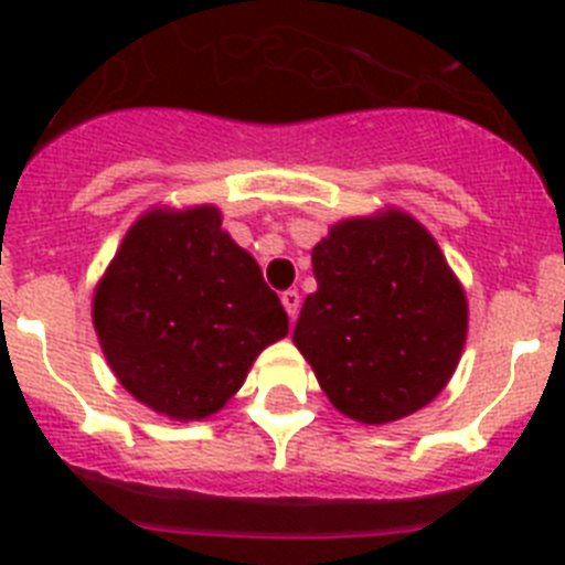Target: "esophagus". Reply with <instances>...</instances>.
<instances>
[{
  "label": "esophagus",
  "instance_id": "obj_1",
  "mask_svg": "<svg viewBox=\"0 0 565 565\" xmlns=\"http://www.w3.org/2000/svg\"><path fill=\"white\" fill-rule=\"evenodd\" d=\"M279 299H282V308L288 310V317L297 319L299 305H302V297H299V291H294V288H288V291L279 294Z\"/></svg>",
  "mask_w": 565,
  "mask_h": 565
}]
</instances>
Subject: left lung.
<instances>
[{
	"label": "left lung",
	"mask_w": 565,
	"mask_h": 565,
	"mask_svg": "<svg viewBox=\"0 0 565 565\" xmlns=\"http://www.w3.org/2000/svg\"><path fill=\"white\" fill-rule=\"evenodd\" d=\"M317 294L294 344L339 412L381 426L417 412L457 370L468 302L434 237L403 212L350 218L313 248Z\"/></svg>",
	"instance_id": "1"
}]
</instances>
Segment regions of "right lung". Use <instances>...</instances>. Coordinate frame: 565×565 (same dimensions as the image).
Masks as SVG:
<instances>
[{
    "label": "right lung",
    "instance_id": "1",
    "mask_svg": "<svg viewBox=\"0 0 565 565\" xmlns=\"http://www.w3.org/2000/svg\"><path fill=\"white\" fill-rule=\"evenodd\" d=\"M103 353L120 384L173 420L218 412L288 313L215 206L153 210L128 230L95 291Z\"/></svg>",
    "mask_w": 565,
    "mask_h": 565
}]
</instances>
